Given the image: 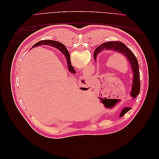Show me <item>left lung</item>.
Instances as JSON below:
<instances>
[{"mask_svg": "<svg viewBox=\"0 0 159 159\" xmlns=\"http://www.w3.org/2000/svg\"><path fill=\"white\" fill-rule=\"evenodd\" d=\"M104 50H113L119 53H121L125 56H126L127 60L131 65L132 71L133 74V84H132V89L131 91V96L133 98H135L137 97L139 92H140L141 83H140V74H139V64L138 61L136 58L135 56L133 53L125 45L123 42H105L103 44L99 46L94 52L93 57L95 60V57L97 56L99 52H102ZM131 109V107H125L122 110V111L119 116L122 117L123 115Z\"/></svg>", "mask_w": 159, "mask_h": 159, "instance_id": "1", "label": "left lung"}]
</instances>
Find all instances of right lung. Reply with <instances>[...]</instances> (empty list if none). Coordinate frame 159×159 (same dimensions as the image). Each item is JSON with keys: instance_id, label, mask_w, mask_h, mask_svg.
Listing matches in <instances>:
<instances>
[{"instance_id": "obj_1", "label": "right lung", "mask_w": 159, "mask_h": 159, "mask_svg": "<svg viewBox=\"0 0 159 159\" xmlns=\"http://www.w3.org/2000/svg\"><path fill=\"white\" fill-rule=\"evenodd\" d=\"M40 45H48V46H52L53 47H55L56 48L58 49L59 50H60L62 54H64L65 57H66L67 60V63H68V70L71 72L72 74H75V70H74V68H73V66H71V61H70V56L69 52L67 50V48H66V46L61 44V43L57 42V41H54V40H41L40 42H38L37 43L34 45L32 46V48L34 47H36Z\"/></svg>"}]
</instances>
